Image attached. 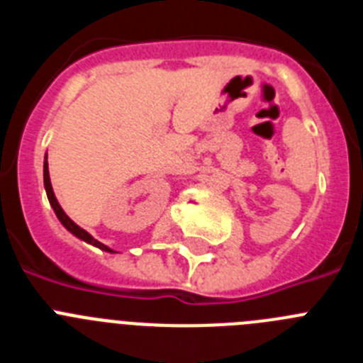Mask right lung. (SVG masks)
<instances>
[{
	"label": "right lung",
	"mask_w": 363,
	"mask_h": 363,
	"mask_svg": "<svg viewBox=\"0 0 363 363\" xmlns=\"http://www.w3.org/2000/svg\"><path fill=\"white\" fill-rule=\"evenodd\" d=\"M43 182H45V191H47V196H49V201H50V205H52L54 213H56L57 220H60V221H62V223H63V227H65L67 230H70V233H72L74 236H78L79 240H83V242H86V243H92V245L99 247V249H101V251L114 252V251H111V249H108L107 245H104V243H101V242H98V240H94V238H92L91 234L86 233V230H83L82 227H79V225H76V223H74V221L70 220V218L67 216L65 213H63V209H62V207H60V203H57L56 196H54L52 185H50V176H49V163H47V160H45V163H43Z\"/></svg>",
	"instance_id": "1"
}]
</instances>
